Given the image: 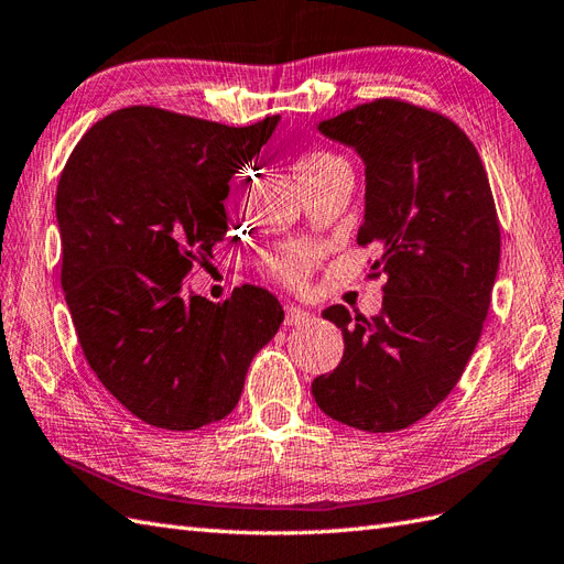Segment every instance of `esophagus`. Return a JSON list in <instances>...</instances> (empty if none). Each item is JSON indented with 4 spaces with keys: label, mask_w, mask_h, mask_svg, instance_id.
<instances>
[{
    "label": "esophagus",
    "mask_w": 564,
    "mask_h": 564,
    "mask_svg": "<svg viewBox=\"0 0 564 564\" xmlns=\"http://www.w3.org/2000/svg\"><path fill=\"white\" fill-rule=\"evenodd\" d=\"M284 313H286L284 323H286L289 327H301V325H308L311 319H313V313L303 311L301 306H294V303H289V306L284 308Z\"/></svg>",
    "instance_id": "esophagus-1"
}]
</instances>
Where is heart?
Instances as JSON below:
<instances>
[{
  "mask_svg": "<svg viewBox=\"0 0 564 564\" xmlns=\"http://www.w3.org/2000/svg\"><path fill=\"white\" fill-rule=\"evenodd\" d=\"M339 159L332 156H319V159H306L301 163L299 173L303 171H317L325 169V165L337 163ZM313 265V251L308 247H284L280 253H275L270 258V268L275 272L278 278H282L289 284H299L303 282V278L308 275V270Z\"/></svg>",
  "mask_w": 564,
  "mask_h": 564,
  "instance_id": "heart-1",
  "label": "heart"
}]
</instances>
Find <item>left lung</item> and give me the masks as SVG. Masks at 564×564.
<instances>
[{"label": "left lung", "mask_w": 564, "mask_h": 564, "mask_svg": "<svg viewBox=\"0 0 564 564\" xmlns=\"http://www.w3.org/2000/svg\"><path fill=\"white\" fill-rule=\"evenodd\" d=\"M317 132L365 165L358 245L379 249L372 270L387 284L372 319L323 311L341 327L344 358L311 391L348 427L399 432L446 399L479 341L500 263L489 177L458 126L403 101L356 106Z\"/></svg>", "instance_id": "left-lung-1"}]
</instances>
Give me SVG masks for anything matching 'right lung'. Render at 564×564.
<instances>
[{"label": "right lung", "mask_w": 564, "mask_h": 564, "mask_svg": "<svg viewBox=\"0 0 564 564\" xmlns=\"http://www.w3.org/2000/svg\"><path fill=\"white\" fill-rule=\"evenodd\" d=\"M280 116L227 128L130 106L85 132L56 189L61 286L83 354L132 415L189 432L230 415L284 311L261 286L213 303L185 286L227 232L237 171Z\"/></svg>", "instance_id": "right-lung-1"}]
</instances>
